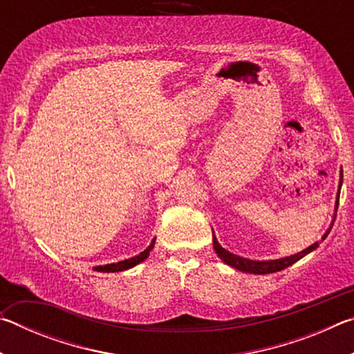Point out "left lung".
Returning a JSON list of instances; mask_svg holds the SVG:
<instances>
[{"label":"left lung","mask_w":354,"mask_h":354,"mask_svg":"<svg viewBox=\"0 0 354 354\" xmlns=\"http://www.w3.org/2000/svg\"><path fill=\"white\" fill-rule=\"evenodd\" d=\"M340 184H342V173H340ZM340 184H339V194H337V198H335V212H337V206H339V195H340ZM334 220H335V214H334V218H333V223L331 226L328 227V231L323 234L322 241L323 242L326 239V236L329 234V231H331V227L334 225ZM212 242H214V250L215 253L218 254V257L227 266L237 268L239 272H245V273H253V274H267V273H274V272H281L284 270L286 267L292 266V263H295L297 261L301 259L306 254H309L310 251H314L317 247H319L320 242H315L308 247L306 250L299 251V253L293 254V256H287V257H281V259H274V261H251L247 259V257H241L237 254H232L230 251H226L225 248H221V245L217 242V239L215 236L212 237Z\"/></svg>","instance_id":"left-lung-1"}]
</instances>
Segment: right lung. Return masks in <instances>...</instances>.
<instances>
[{"label":"right lung","instance_id":"right-lung-1","mask_svg":"<svg viewBox=\"0 0 354 354\" xmlns=\"http://www.w3.org/2000/svg\"><path fill=\"white\" fill-rule=\"evenodd\" d=\"M154 242L156 239H153L151 243H149V247L147 250H143L140 254H137L134 257H129V259H124V261H120L115 263H106V266H98V267H93L95 272H104V273H113V272H123V270H128V268L137 266V263H140L147 259L149 256V251L153 250L154 247Z\"/></svg>","mask_w":354,"mask_h":354}]
</instances>
